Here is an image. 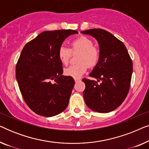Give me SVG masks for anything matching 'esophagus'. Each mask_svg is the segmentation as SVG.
<instances>
[{
    "label": "esophagus",
    "instance_id": "obj_1",
    "mask_svg": "<svg viewBox=\"0 0 149 149\" xmlns=\"http://www.w3.org/2000/svg\"><path fill=\"white\" fill-rule=\"evenodd\" d=\"M80 81V79H74V81L75 82H78V81Z\"/></svg>",
    "mask_w": 149,
    "mask_h": 149
}]
</instances>
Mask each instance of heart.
Instances as JSON below:
<instances>
[{
    "instance_id": "heart-1",
    "label": "heart",
    "mask_w": 149,
    "mask_h": 149,
    "mask_svg": "<svg viewBox=\"0 0 149 149\" xmlns=\"http://www.w3.org/2000/svg\"><path fill=\"white\" fill-rule=\"evenodd\" d=\"M71 46L73 51L81 52L79 58V62L81 63L67 67L64 69V74L74 79H79L88 68L87 63L91 66L97 64L100 58V51L93 46V40L86 36H81L73 40L71 42ZM70 54V49L66 47L61 46L59 49L58 58L62 64H68Z\"/></svg>"
}]
</instances>
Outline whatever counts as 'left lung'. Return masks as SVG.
<instances>
[{"label":"left lung","instance_id":"obj_1","mask_svg":"<svg viewBox=\"0 0 149 149\" xmlns=\"http://www.w3.org/2000/svg\"><path fill=\"white\" fill-rule=\"evenodd\" d=\"M98 42L100 58L89 76L97 81L83 79L85 102L89 109L100 113L114 111L125 100L130 87L133 64L125 45L102 29L81 31ZM101 81L99 84L97 81Z\"/></svg>","mask_w":149,"mask_h":149}]
</instances>
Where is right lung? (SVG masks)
I'll use <instances>...</instances> for the list:
<instances>
[{
  "label": "right lung",
  "mask_w": 149,
  "mask_h": 149,
  "mask_svg": "<svg viewBox=\"0 0 149 149\" xmlns=\"http://www.w3.org/2000/svg\"><path fill=\"white\" fill-rule=\"evenodd\" d=\"M77 30L45 31L24 46L16 65V79L30 109L50 117L66 109L74 85L72 77L64 76L58 50Z\"/></svg>",
  "instance_id": "obj_1"
}]
</instances>
